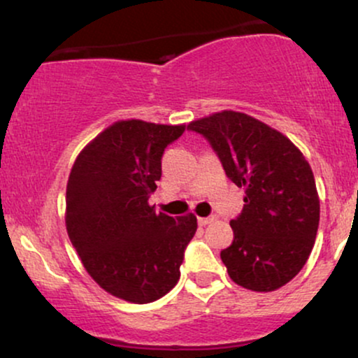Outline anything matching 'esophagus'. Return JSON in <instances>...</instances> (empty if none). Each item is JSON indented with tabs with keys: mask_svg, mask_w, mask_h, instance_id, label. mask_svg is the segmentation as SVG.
Here are the masks:
<instances>
[{
	"mask_svg": "<svg viewBox=\"0 0 358 358\" xmlns=\"http://www.w3.org/2000/svg\"><path fill=\"white\" fill-rule=\"evenodd\" d=\"M215 220V217H199V224L200 225H208Z\"/></svg>",
	"mask_w": 358,
	"mask_h": 358,
	"instance_id": "1",
	"label": "esophagus"
}]
</instances>
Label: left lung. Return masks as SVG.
Wrapping results in <instances>:
<instances>
[{
	"label": "left lung",
	"instance_id": "8db88e82",
	"mask_svg": "<svg viewBox=\"0 0 358 358\" xmlns=\"http://www.w3.org/2000/svg\"><path fill=\"white\" fill-rule=\"evenodd\" d=\"M219 156L225 175L245 188L231 220L234 242L220 252L234 282L274 291L301 271L313 249L320 200L310 165L293 143L264 122L222 110L188 124Z\"/></svg>",
	"mask_w": 358,
	"mask_h": 358
}]
</instances>
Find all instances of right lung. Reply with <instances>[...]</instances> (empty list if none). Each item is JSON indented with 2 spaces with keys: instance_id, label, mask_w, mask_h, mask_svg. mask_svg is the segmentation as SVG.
I'll return each instance as SVG.
<instances>
[{
  "instance_id": "right-lung-1",
  "label": "right lung",
  "mask_w": 358,
  "mask_h": 358,
  "mask_svg": "<svg viewBox=\"0 0 358 358\" xmlns=\"http://www.w3.org/2000/svg\"><path fill=\"white\" fill-rule=\"evenodd\" d=\"M185 126L119 121L79 155L67 183V232L94 281L113 296L151 303L180 279L196 217L156 213L148 203L166 146Z\"/></svg>"
}]
</instances>
